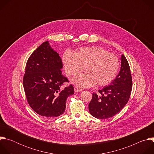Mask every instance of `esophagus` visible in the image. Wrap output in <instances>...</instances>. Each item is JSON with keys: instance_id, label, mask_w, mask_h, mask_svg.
I'll return each mask as SVG.
<instances>
[{"instance_id": "34e87169", "label": "esophagus", "mask_w": 154, "mask_h": 154, "mask_svg": "<svg viewBox=\"0 0 154 154\" xmlns=\"http://www.w3.org/2000/svg\"><path fill=\"white\" fill-rule=\"evenodd\" d=\"M83 90L82 88H80L78 87V86H75L74 88V91L75 92H80V91H82Z\"/></svg>"}]
</instances>
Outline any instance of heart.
Instances as JSON below:
<instances>
[{
    "label": "heart",
    "mask_w": 154,
    "mask_h": 154,
    "mask_svg": "<svg viewBox=\"0 0 154 154\" xmlns=\"http://www.w3.org/2000/svg\"><path fill=\"white\" fill-rule=\"evenodd\" d=\"M62 61L69 76L79 74L85 67V73L72 79V82L80 88L91 87L96 84L106 86L115 79L119 68L116 55L96 46L82 48L75 54L66 51Z\"/></svg>",
    "instance_id": "obj_1"
}]
</instances>
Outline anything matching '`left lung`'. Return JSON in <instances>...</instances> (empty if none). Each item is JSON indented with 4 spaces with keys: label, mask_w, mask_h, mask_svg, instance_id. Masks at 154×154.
<instances>
[{
    "label": "left lung",
    "mask_w": 154,
    "mask_h": 154,
    "mask_svg": "<svg viewBox=\"0 0 154 154\" xmlns=\"http://www.w3.org/2000/svg\"><path fill=\"white\" fill-rule=\"evenodd\" d=\"M121 59V69L116 77L109 85L99 90V96L93 93L88 108L90 114L94 118L103 119L114 116L129 100L132 88V79L126 58L122 55Z\"/></svg>",
    "instance_id": "1"
}]
</instances>
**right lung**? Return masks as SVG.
I'll use <instances>...</instances> for the list:
<instances>
[{
	"label": "right lung",
	"instance_id": "right-lung-1",
	"mask_svg": "<svg viewBox=\"0 0 154 154\" xmlns=\"http://www.w3.org/2000/svg\"><path fill=\"white\" fill-rule=\"evenodd\" d=\"M62 68L61 58L49 41L41 44L27 62L23 86L27 102L34 112L47 119L62 115L67 98L74 93L72 85L61 88L68 82Z\"/></svg>",
	"mask_w": 154,
	"mask_h": 154
}]
</instances>
